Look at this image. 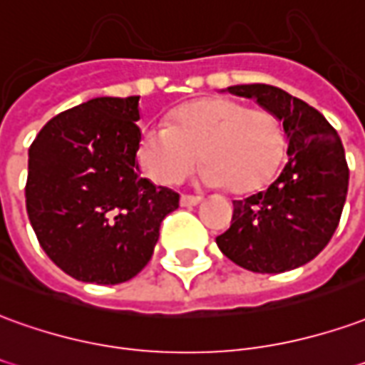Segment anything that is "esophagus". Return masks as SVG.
Masks as SVG:
<instances>
[{
  "label": "esophagus",
  "mask_w": 365,
  "mask_h": 365,
  "mask_svg": "<svg viewBox=\"0 0 365 365\" xmlns=\"http://www.w3.org/2000/svg\"><path fill=\"white\" fill-rule=\"evenodd\" d=\"M182 205L183 207H191V205H197L201 201L200 195H182Z\"/></svg>",
  "instance_id": "esophagus-1"
}]
</instances>
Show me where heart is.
Listing matches in <instances>:
<instances>
[{
	"instance_id": "1",
	"label": "heart",
	"mask_w": 365,
	"mask_h": 365,
	"mask_svg": "<svg viewBox=\"0 0 365 365\" xmlns=\"http://www.w3.org/2000/svg\"><path fill=\"white\" fill-rule=\"evenodd\" d=\"M200 152L207 162L200 174L205 185L257 190L279 165L284 130L272 112L213 96L183 104L170 126H148L140 136V165L162 185L185 180Z\"/></svg>"
}]
</instances>
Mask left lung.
Segmentation results:
<instances>
[{
  "label": "left lung",
  "mask_w": 365,
  "mask_h": 365,
  "mask_svg": "<svg viewBox=\"0 0 365 365\" xmlns=\"http://www.w3.org/2000/svg\"><path fill=\"white\" fill-rule=\"evenodd\" d=\"M231 94L272 112L289 140L279 178L243 201H233L231 227L219 235L227 259L253 272L292 271L324 249L342 215L348 164L342 140L320 112L282 88L235 85Z\"/></svg>",
  "instance_id": "left-lung-1"
}]
</instances>
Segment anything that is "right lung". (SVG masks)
I'll use <instances>...</instances> for the list:
<instances>
[{
	"mask_svg": "<svg viewBox=\"0 0 365 365\" xmlns=\"http://www.w3.org/2000/svg\"><path fill=\"white\" fill-rule=\"evenodd\" d=\"M140 96H98L51 118L29 148L25 203L43 251L94 284L136 277L180 195L140 178Z\"/></svg>",
	"mask_w": 365,
	"mask_h": 365,
	"instance_id": "right-lung-1",
	"label": "right lung"
}]
</instances>
